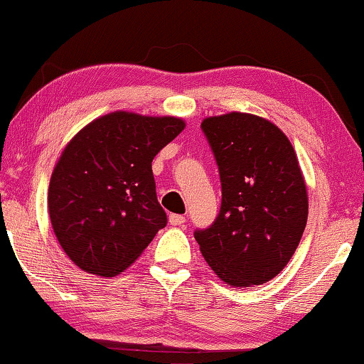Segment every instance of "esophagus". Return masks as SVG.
<instances>
[{
  "instance_id": "esophagus-1",
  "label": "esophagus",
  "mask_w": 364,
  "mask_h": 364,
  "mask_svg": "<svg viewBox=\"0 0 364 364\" xmlns=\"http://www.w3.org/2000/svg\"><path fill=\"white\" fill-rule=\"evenodd\" d=\"M169 223L172 226H182L183 223H186V217H182V215L172 213V215H169Z\"/></svg>"
}]
</instances>
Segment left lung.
Instances as JSON below:
<instances>
[{
	"label": "left lung",
	"instance_id": "8db88e82",
	"mask_svg": "<svg viewBox=\"0 0 364 364\" xmlns=\"http://www.w3.org/2000/svg\"><path fill=\"white\" fill-rule=\"evenodd\" d=\"M202 131L218 166L221 207L195 240L221 281L259 286L287 266L307 225L296 151L276 124L250 113L205 118Z\"/></svg>",
	"mask_w": 364,
	"mask_h": 364
}]
</instances>
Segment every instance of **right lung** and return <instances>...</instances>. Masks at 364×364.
Returning a JSON list of instances; mask_svg holds the SVG:
<instances>
[{
	"instance_id": "add662e5",
	"label": "right lung",
	"mask_w": 364,
	"mask_h": 364,
	"mask_svg": "<svg viewBox=\"0 0 364 364\" xmlns=\"http://www.w3.org/2000/svg\"><path fill=\"white\" fill-rule=\"evenodd\" d=\"M183 128L181 118L114 112L73 136L47 195L52 228L73 264L113 277L164 228L152 159Z\"/></svg>"
}]
</instances>
